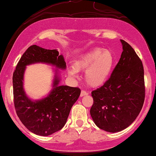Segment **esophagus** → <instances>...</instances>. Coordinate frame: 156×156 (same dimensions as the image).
Returning <instances> with one entry per match:
<instances>
[{
  "label": "esophagus",
  "instance_id": "obj_1",
  "mask_svg": "<svg viewBox=\"0 0 156 156\" xmlns=\"http://www.w3.org/2000/svg\"><path fill=\"white\" fill-rule=\"evenodd\" d=\"M89 93L87 92H86V91H81V92H80V97H83V96H85V95H87Z\"/></svg>",
  "mask_w": 156,
  "mask_h": 156
}]
</instances>
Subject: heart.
<instances>
[{
    "label": "heart",
    "mask_w": 156,
    "mask_h": 156,
    "mask_svg": "<svg viewBox=\"0 0 156 156\" xmlns=\"http://www.w3.org/2000/svg\"><path fill=\"white\" fill-rule=\"evenodd\" d=\"M116 58L112 52L95 48L85 53L76 61L69 69V76L76 78L77 72L85 71V80L89 86L98 87L105 83L114 70Z\"/></svg>",
    "instance_id": "heart-1"
}]
</instances>
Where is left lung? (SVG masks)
Instances as JSON below:
<instances>
[{
  "label": "left lung",
  "mask_w": 156,
  "mask_h": 156,
  "mask_svg": "<svg viewBox=\"0 0 156 156\" xmlns=\"http://www.w3.org/2000/svg\"><path fill=\"white\" fill-rule=\"evenodd\" d=\"M120 42L123 51L112 76L92 92L91 117L98 128L110 133L121 131L133 122L145 96L142 62L129 44Z\"/></svg>",
  "instance_id": "left-lung-1"
}]
</instances>
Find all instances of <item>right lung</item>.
Returning a JSON list of instances; mask_svg holds the SVG:
<instances>
[{"label":"right lung","instance_id":"add662e5","mask_svg":"<svg viewBox=\"0 0 156 156\" xmlns=\"http://www.w3.org/2000/svg\"><path fill=\"white\" fill-rule=\"evenodd\" d=\"M56 49L48 50L39 46H30L23 53L14 72V103L16 113L25 127L32 133L42 136L51 135L66 124L71 108L80 94L78 87L59 85L60 70L67 67L63 55ZM37 63L55 66L52 89L48 95L39 100H32L24 89L26 67Z\"/></svg>","mask_w":156,"mask_h":156}]
</instances>
